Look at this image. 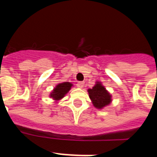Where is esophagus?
<instances>
[{
	"label": "esophagus",
	"instance_id": "1",
	"mask_svg": "<svg viewBox=\"0 0 157 157\" xmlns=\"http://www.w3.org/2000/svg\"><path fill=\"white\" fill-rule=\"evenodd\" d=\"M77 86L78 87V88H82V87L84 86V82H78Z\"/></svg>",
	"mask_w": 157,
	"mask_h": 157
}]
</instances>
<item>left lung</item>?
<instances>
[{"instance_id": "left-lung-1", "label": "left lung", "mask_w": 157, "mask_h": 157, "mask_svg": "<svg viewBox=\"0 0 157 157\" xmlns=\"http://www.w3.org/2000/svg\"><path fill=\"white\" fill-rule=\"evenodd\" d=\"M87 92L93 105L96 109H103L112 103V94L107 90L101 81L95 82V85L92 89H88Z\"/></svg>"}]
</instances>
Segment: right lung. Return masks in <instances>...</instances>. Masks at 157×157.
Wrapping results in <instances>:
<instances>
[{
    "label": "right lung",
    "mask_w": 157,
    "mask_h": 157,
    "mask_svg": "<svg viewBox=\"0 0 157 157\" xmlns=\"http://www.w3.org/2000/svg\"><path fill=\"white\" fill-rule=\"evenodd\" d=\"M73 86L74 85L69 82L58 83L49 94V98H52L55 103H57L64 98L65 95L71 90V87Z\"/></svg>",
    "instance_id": "add662e5"
}]
</instances>
